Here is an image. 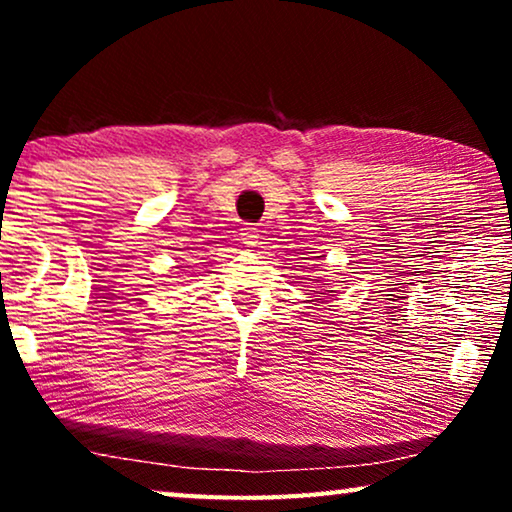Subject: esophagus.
Wrapping results in <instances>:
<instances>
[{"instance_id": "obj_1", "label": "esophagus", "mask_w": 512, "mask_h": 512, "mask_svg": "<svg viewBox=\"0 0 512 512\" xmlns=\"http://www.w3.org/2000/svg\"><path fill=\"white\" fill-rule=\"evenodd\" d=\"M241 241H244L246 246H257L259 244V230L253 228V225H246V228H241Z\"/></svg>"}]
</instances>
